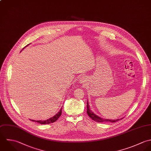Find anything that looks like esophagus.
<instances>
[{
	"mask_svg": "<svg viewBox=\"0 0 151 151\" xmlns=\"http://www.w3.org/2000/svg\"><path fill=\"white\" fill-rule=\"evenodd\" d=\"M86 81H87V79H86V78L85 76H82V77L80 78V79H79L80 83H83V84L85 83L86 82Z\"/></svg>",
	"mask_w": 151,
	"mask_h": 151,
	"instance_id": "obj_1",
	"label": "esophagus"
}]
</instances>
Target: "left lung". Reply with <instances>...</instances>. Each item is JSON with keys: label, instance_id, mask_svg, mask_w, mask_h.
<instances>
[{"label": "left lung", "instance_id": "1", "mask_svg": "<svg viewBox=\"0 0 151 151\" xmlns=\"http://www.w3.org/2000/svg\"><path fill=\"white\" fill-rule=\"evenodd\" d=\"M87 113L89 117L91 118L93 120L97 122H115L117 121L120 120V119H117V120H110V119H105L101 118L99 117L98 116L96 115L94 113H93L91 110L90 109V106L89 105L88 101H87ZM120 119V120H121Z\"/></svg>", "mask_w": 151, "mask_h": 151}]
</instances>
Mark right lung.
<instances>
[{
	"instance_id": "add662e5",
	"label": "right lung",
	"mask_w": 151,
	"mask_h": 151,
	"mask_svg": "<svg viewBox=\"0 0 151 151\" xmlns=\"http://www.w3.org/2000/svg\"><path fill=\"white\" fill-rule=\"evenodd\" d=\"M62 107H61L60 111L57 113L54 116L52 117L51 118L47 120L44 121H35L33 120H31L32 121H35V122H37L40 124H51V123H52V122H55L57 120L59 117H60V115H61V113H62Z\"/></svg>"
}]
</instances>
